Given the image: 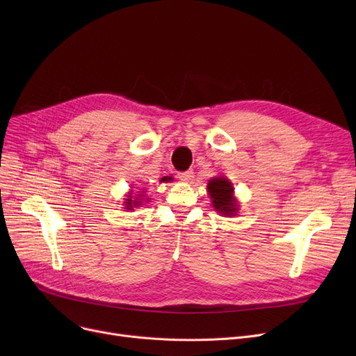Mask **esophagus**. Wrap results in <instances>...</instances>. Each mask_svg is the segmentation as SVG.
I'll return each instance as SVG.
<instances>
[{
	"instance_id": "34e87169",
	"label": "esophagus",
	"mask_w": 356,
	"mask_h": 356,
	"mask_svg": "<svg viewBox=\"0 0 356 356\" xmlns=\"http://www.w3.org/2000/svg\"><path fill=\"white\" fill-rule=\"evenodd\" d=\"M193 170H188V172H181V173H179L177 175V177H179V180H181V181H191L192 179H193Z\"/></svg>"
}]
</instances>
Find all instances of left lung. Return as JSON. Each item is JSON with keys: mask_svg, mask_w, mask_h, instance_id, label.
<instances>
[{"mask_svg": "<svg viewBox=\"0 0 356 356\" xmlns=\"http://www.w3.org/2000/svg\"><path fill=\"white\" fill-rule=\"evenodd\" d=\"M208 192L216 212L225 216L236 215L238 202L234 197V186L227 177L219 176L211 179L208 183Z\"/></svg>", "mask_w": 356, "mask_h": 356, "instance_id": "obj_1", "label": "left lung"}]
</instances>
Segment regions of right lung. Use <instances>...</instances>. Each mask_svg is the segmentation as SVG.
Instances as JSON below:
<instances>
[{"label":"right lung","instance_id":"add662e5","mask_svg":"<svg viewBox=\"0 0 356 356\" xmlns=\"http://www.w3.org/2000/svg\"><path fill=\"white\" fill-rule=\"evenodd\" d=\"M140 196H143V195H138V197ZM136 199V200H133V196H128V199H125V202H124V204H125V208L124 209H128V211H134V208L136 207H138V204H141V199ZM148 200V199H147Z\"/></svg>","mask_w":356,"mask_h":356}]
</instances>
